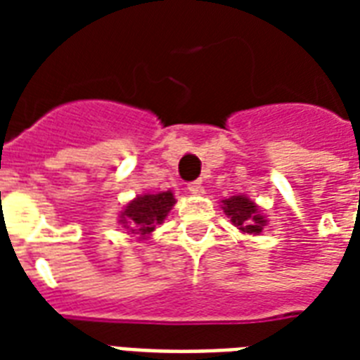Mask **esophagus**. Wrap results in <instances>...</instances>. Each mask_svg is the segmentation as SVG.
I'll list each match as a JSON object with an SVG mask.
<instances>
[{
  "label": "esophagus",
  "mask_w": 360,
  "mask_h": 360,
  "mask_svg": "<svg viewBox=\"0 0 360 360\" xmlns=\"http://www.w3.org/2000/svg\"><path fill=\"white\" fill-rule=\"evenodd\" d=\"M186 188H188V192H191V194H202L203 183L200 179L192 181V183H188V186H186Z\"/></svg>",
  "instance_id": "esophagus-1"
}]
</instances>
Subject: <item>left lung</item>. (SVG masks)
Masks as SVG:
<instances>
[{
  "instance_id": "left-lung-1",
  "label": "left lung",
  "mask_w": 360,
  "mask_h": 360,
  "mask_svg": "<svg viewBox=\"0 0 360 360\" xmlns=\"http://www.w3.org/2000/svg\"><path fill=\"white\" fill-rule=\"evenodd\" d=\"M222 209L231 219V224L243 233L250 236H259L262 230L267 226V219L259 213V207L246 196H231L228 200H222Z\"/></svg>"
}]
</instances>
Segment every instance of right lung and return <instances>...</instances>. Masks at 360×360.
<instances>
[{
    "mask_svg": "<svg viewBox=\"0 0 360 360\" xmlns=\"http://www.w3.org/2000/svg\"><path fill=\"white\" fill-rule=\"evenodd\" d=\"M174 205L175 198L172 191L141 194L124 205L120 214V224L130 236L138 237L140 240L146 239L158 224H162Z\"/></svg>",
    "mask_w": 360,
    "mask_h": 360,
    "instance_id": "right-lung-1",
    "label": "right lung"
}]
</instances>
